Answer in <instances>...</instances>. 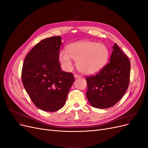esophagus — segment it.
Wrapping results in <instances>:
<instances>
[{
  "label": "esophagus",
  "instance_id": "1",
  "mask_svg": "<svg viewBox=\"0 0 148 148\" xmlns=\"http://www.w3.org/2000/svg\"><path fill=\"white\" fill-rule=\"evenodd\" d=\"M81 78V76L80 75H75V78Z\"/></svg>",
  "mask_w": 148,
  "mask_h": 148
}]
</instances>
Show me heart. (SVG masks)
Instances as JSON below:
<instances>
[{"instance_id":"b5f03b06","label":"heart","mask_w":148,"mask_h":148,"mask_svg":"<svg viewBox=\"0 0 148 148\" xmlns=\"http://www.w3.org/2000/svg\"><path fill=\"white\" fill-rule=\"evenodd\" d=\"M109 51L106 46L91 41H80L69 44L66 52L61 51L59 60L65 70L73 66L71 59L77 61V67L85 75H93L99 71L108 61Z\"/></svg>"}]
</instances>
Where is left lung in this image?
<instances>
[{"mask_svg":"<svg viewBox=\"0 0 148 148\" xmlns=\"http://www.w3.org/2000/svg\"><path fill=\"white\" fill-rule=\"evenodd\" d=\"M109 61L96 75L86 77L87 99L95 108L106 109L114 106L128 88L130 62L116 43Z\"/></svg>","mask_w":148,"mask_h":148,"instance_id":"obj_1","label":"left lung"}]
</instances>
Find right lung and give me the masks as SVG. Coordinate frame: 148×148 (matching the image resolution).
Here are the masks:
<instances>
[{"label":"right lung","instance_id":"1","mask_svg":"<svg viewBox=\"0 0 148 148\" xmlns=\"http://www.w3.org/2000/svg\"><path fill=\"white\" fill-rule=\"evenodd\" d=\"M60 36L44 39L26 56L21 79L31 100L38 108L54 112L65 105L75 82L73 75L61 70L59 61Z\"/></svg>","mask_w":148,"mask_h":148}]
</instances>
